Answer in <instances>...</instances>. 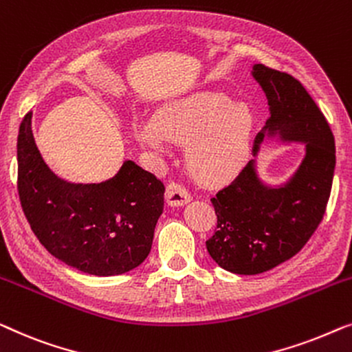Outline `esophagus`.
<instances>
[{
  "instance_id": "34e87169",
  "label": "esophagus",
  "mask_w": 352,
  "mask_h": 352,
  "mask_svg": "<svg viewBox=\"0 0 352 352\" xmlns=\"http://www.w3.org/2000/svg\"><path fill=\"white\" fill-rule=\"evenodd\" d=\"M166 201L172 207H182L191 201V195L180 183L172 182L166 188Z\"/></svg>"
}]
</instances>
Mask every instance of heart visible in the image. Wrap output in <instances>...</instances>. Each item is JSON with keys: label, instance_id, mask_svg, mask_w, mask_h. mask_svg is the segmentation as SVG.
<instances>
[{"label": "heart", "instance_id": "heart-1", "mask_svg": "<svg viewBox=\"0 0 352 352\" xmlns=\"http://www.w3.org/2000/svg\"><path fill=\"white\" fill-rule=\"evenodd\" d=\"M255 115L219 91H201L169 103L156 118L135 122V135L156 153L172 142L190 145L186 162L192 177L206 185H221L245 164L254 140Z\"/></svg>", "mask_w": 352, "mask_h": 352}]
</instances>
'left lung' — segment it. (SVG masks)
Here are the masks:
<instances>
[{
  "label": "left lung",
  "instance_id": "obj_1",
  "mask_svg": "<svg viewBox=\"0 0 352 352\" xmlns=\"http://www.w3.org/2000/svg\"><path fill=\"white\" fill-rule=\"evenodd\" d=\"M252 75L266 94L271 116L258 132L254 155L266 137L305 143L294 177L271 188L252 160L230 185L212 197L217 230L206 242L215 263L236 274H260L303 249L318 230L330 197L335 138L322 111L298 79L256 63Z\"/></svg>",
  "mask_w": 352,
  "mask_h": 352
}]
</instances>
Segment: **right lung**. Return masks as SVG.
I'll use <instances>...</instances> for the list:
<instances>
[{
  "label": "right lung",
  "instance_id": "add662e5",
  "mask_svg": "<svg viewBox=\"0 0 352 352\" xmlns=\"http://www.w3.org/2000/svg\"><path fill=\"white\" fill-rule=\"evenodd\" d=\"M17 190L23 214L49 254L94 276H116L150 254L164 185L133 161L102 183H68L43 161L32 113L17 137Z\"/></svg>",
  "mask_w": 352,
  "mask_h": 352
}]
</instances>
